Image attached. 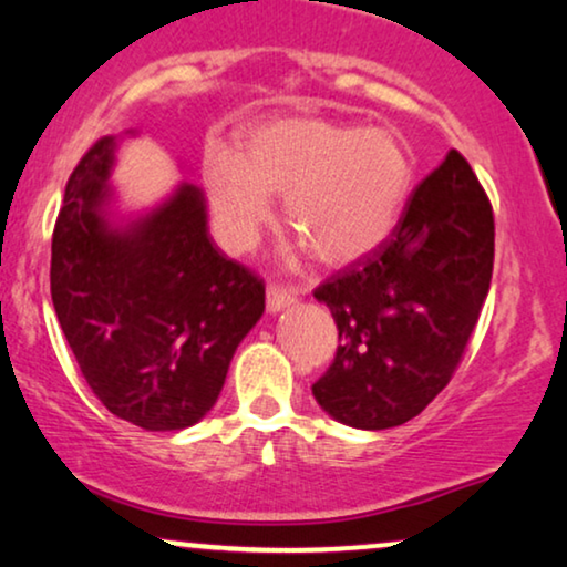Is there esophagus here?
<instances>
[{
	"instance_id": "1",
	"label": "esophagus",
	"mask_w": 567,
	"mask_h": 567,
	"mask_svg": "<svg viewBox=\"0 0 567 567\" xmlns=\"http://www.w3.org/2000/svg\"><path fill=\"white\" fill-rule=\"evenodd\" d=\"M298 300V292L292 288H282V285H269L267 288V311L279 313Z\"/></svg>"
}]
</instances>
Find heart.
<instances>
[{
  "label": "heart",
  "mask_w": 567,
  "mask_h": 567,
  "mask_svg": "<svg viewBox=\"0 0 567 567\" xmlns=\"http://www.w3.org/2000/svg\"><path fill=\"white\" fill-rule=\"evenodd\" d=\"M205 188L220 240L246 251L271 220L269 196L321 264L342 267L379 248L414 186V161L399 134L379 126L296 116L256 124L238 153L209 147Z\"/></svg>",
  "instance_id": "obj_1"
}]
</instances>
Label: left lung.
Wrapping results in <instances>:
<instances>
[{
    "instance_id": "1",
    "label": "left lung",
    "mask_w": 567,
    "mask_h": 567,
    "mask_svg": "<svg viewBox=\"0 0 567 567\" xmlns=\"http://www.w3.org/2000/svg\"><path fill=\"white\" fill-rule=\"evenodd\" d=\"M493 259V207L451 150L414 188L391 236L313 290L339 329L334 362L313 383L321 410L360 430L417 417L462 360Z\"/></svg>"
}]
</instances>
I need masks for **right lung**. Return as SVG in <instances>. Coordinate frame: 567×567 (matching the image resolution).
I'll list each match as a JSON object with an SVG mask.
<instances>
[{"label":"right lung","instance_id":"add662e5","mask_svg":"<svg viewBox=\"0 0 567 567\" xmlns=\"http://www.w3.org/2000/svg\"><path fill=\"white\" fill-rule=\"evenodd\" d=\"M116 147V137L97 140L66 181L51 300L105 410L145 430H184L220 396L240 339L264 313V282L217 251L194 184L113 223Z\"/></svg>","mask_w":567,"mask_h":567}]
</instances>
